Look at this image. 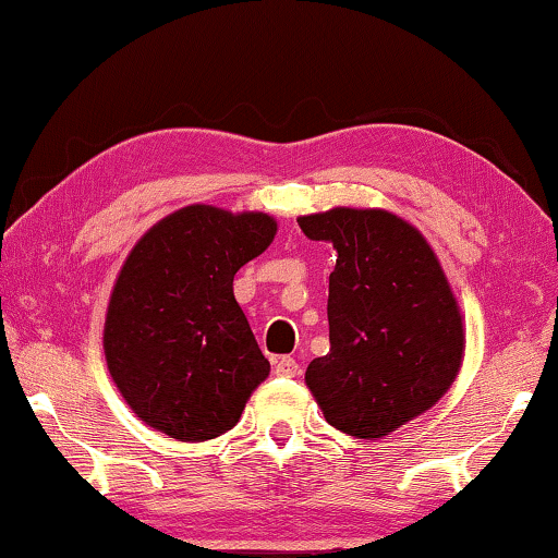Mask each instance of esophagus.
<instances>
[{
  "label": "esophagus",
  "mask_w": 558,
  "mask_h": 558,
  "mask_svg": "<svg viewBox=\"0 0 558 558\" xmlns=\"http://www.w3.org/2000/svg\"><path fill=\"white\" fill-rule=\"evenodd\" d=\"M274 373L281 378H294V376H300V363H296L294 357L281 355L274 361Z\"/></svg>",
  "instance_id": "obj_1"
}]
</instances>
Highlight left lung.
Wrapping results in <instances>:
<instances>
[{"mask_svg":"<svg viewBox=\"0 0 558 558\" xmlns=\"http://www.w3.org/2000/svg\"><path fill=\"white\" fill-rule=\"evenodd\" d=\"M332 243L330 353L307 368L327 424L378 439L441 399L460 371L464 332L445 271L416 228L386 210L300 218Z\"/></svg>","mask_w":558,"mask_h":558,"instance_id":"left-lung-1","label":"left lung"}]
</instances>
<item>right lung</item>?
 I'll return each instance as SVG.
<instances>
[{
  "instance_id": "add662e5",
  "label": "right lung",
  "mask_w": 558,
  "mask_h": 558,
  "mask_svg": "<svg viewBox=\"0 0 558 558\" xmlns=\"http://www.w3.org/2000/svg\"><path fill=\"white\" fill-rule=\"evenodd\" d=\"M266 213L187 205L144 233L113 287L104 350L134 414L180 441L235 426L269 361L233 296V277L264 254Z\"/></svg>"
}]
</instances>
